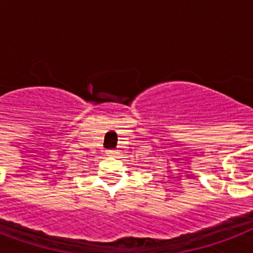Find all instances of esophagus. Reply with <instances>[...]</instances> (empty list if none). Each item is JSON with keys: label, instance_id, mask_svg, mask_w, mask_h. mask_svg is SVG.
Here are the masks:
<instances>
[{"label": "esophagus", "instance_id": "obj_1", "mask_svg": "<svg viewBox=\"0 0 253 253\" xmlns=\"http://www.w3.org/2000/svg\"><path fill=\"white\" fill-rule=\"evenodd\" d=\"M107 155H109V156H111V158H114L115 155H117V152H115L114 150H110V151H107Z\"/></svg>", "mask_w": 253, "mask_h": 253}]
</instances>
